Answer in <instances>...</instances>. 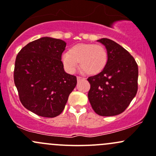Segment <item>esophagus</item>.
Returning <instances> with one entry per match:
<instances>
[{
    "instance_id": "obj_1",
    "label": "esophagus",
    "mask_w": 156,
    "mask_h": 156,
    "mask_svg": "<svg viewBox=\"0 0 156 156\" xmlns=\"http://www.w3.org/2000/svg\"><path fill=\"white\" fill-rule=\"evenodd\" d=\"M83 79H84V78H82V77H81V76H77V80H78V81H81V80H83Z\"/></svg>"
}]
</instances>
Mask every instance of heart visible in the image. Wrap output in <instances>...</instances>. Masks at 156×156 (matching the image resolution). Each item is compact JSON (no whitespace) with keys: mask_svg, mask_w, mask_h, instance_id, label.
<instances>
[{"mask_svg":"<svg viewBox=\"0 0 156 156\" xmlns=\"http://www.w3.org/2000/svg\"><path fill=\"white\" fill-rule=\"evenodd\" d=\"M61 61L64 68L69 73H74L78 68L87 75H97L101 72L108 61L105 48L94 44H78L69 48L68 53L62 55Z\"/></svg>","mask_w":156,"mask_h":156,"instance_id":"obj_1","label":"heart"}]
</instances>
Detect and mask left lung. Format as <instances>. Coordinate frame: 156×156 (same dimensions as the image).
<instances>
[{
    "instance_id": "left-lung-1",
    "label": "left lung",
    "mask_w": 156,
    "mask_h": 156,
    "mask_svg": "<svg viewBox=\"0 0 156 156\" xmlns=\"http://www.w3.org/2000/svg\"><path fill=\"white\" fill-rule=\"evenodd\" d=\"M106 47L108 61L104 69L87 81L88 99L93 109L101 116L121 114L137 92L138 66L127 50L108 38L97 40Z\"/></svg>"
}]
</instances>
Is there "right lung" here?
Wrapping results in <instances>:
<instances>
[{
	"label": "right lung",
	"instance_id": "obj_1",
	"mask_svg": "<svg viewBox=\"0 0 156 156\" xmlns=\"http://www.w3.org/2000/svg\"><path fill=\"white\" fill-rule=\"evenodd\" d=\"M66 43L44 37L24 47L16 58L14 83L22 104L39 116L54 118L63 111L77 78L61 61Z\"/></svg>",
	"mask_w": 156,
	"mask_h": 156
}]
</instances>
